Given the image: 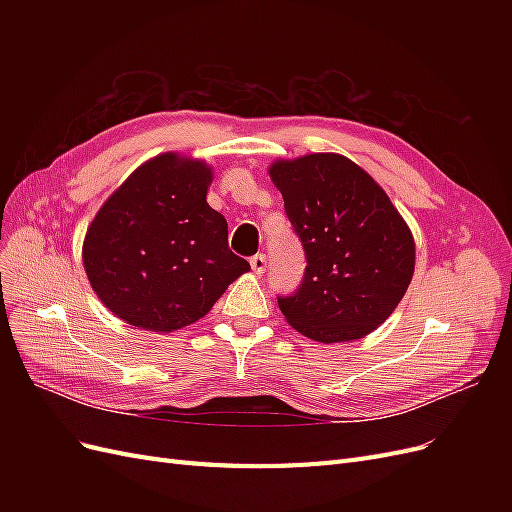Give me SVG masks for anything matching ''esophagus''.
<instances>
[{"label":"esophagus","mask_w":512,"mask_h":512,"mask_svg":"<svg viewBox=\"0 0 512 512\" xmlns=\"http://www.w3.org/2000/svg\"><path fill=\"white\" fill-rule=\"evenodd\" d=\"M250 267H252V271H254L256 275L265 273V267H267V258L262 256V254H256V256H252V258H250Z\"/></svg>","instance_id":"34e87169"}]
</instances>
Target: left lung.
<instances>
[{
	"label": "left lung",
	"instance_id": "1",
	"mask_svg": "<svg viewBox=\"0 0 512 512\" xmlns=\"http://www.w3.org/2000/svg\"><path fill=\"white\" fill-rule=\"evenodd\" d=\"M307 267L282 314L322 344L361 339L393 314L414 273V239L391 198L337 153L280 160L269 168Z\"/></svg>",
	"mask_w": 512,
	"mask_h": 512
}]
</instances>
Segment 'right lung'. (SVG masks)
<instances>
[{
	"label": "right lung",
	"instance_id": "right-lung-1",
	"mask_svg": "<svg viewBox=\"0 0 512 512\" xmlns=\"http://www.w3.org/2000/svg\"><path fill=\"white\" fill-rule=\"evenodd\" d=\"M211 168L162 153L108 196L83 243L89 284L132 327L170 333L203 318L250 262L209 207Z\"/></svg>",
	"mask_w": 512,
	"mask_h": 512
}]
</instances>
